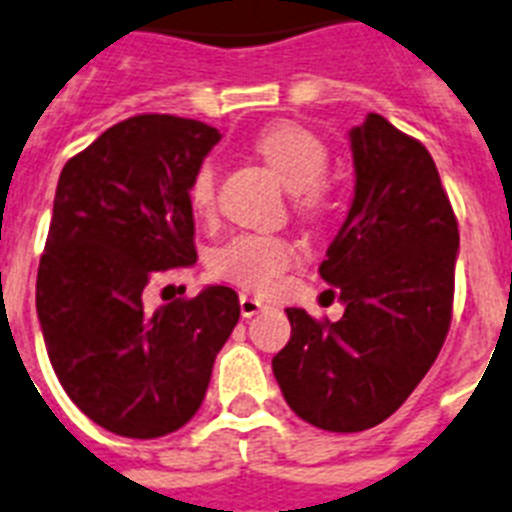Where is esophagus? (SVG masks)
<instances>
[{
  "instance_id": "34e87169",
  "label": "esophagus",
  "mask_w": 512,
  "mask_h": 512,
  "mask_svg": "<svg viewBox=\"0 0 512 512\" xmlns=\"http://www.w3.org/2000/svg\"><path fill=\"white\" fill-rule=\"evenodd\" d=\"M264 301H259V298H253V295L243 293L240 295V314H243V319H251V316H256L259 311H264Z\"/></svg>"
}]
</instances>
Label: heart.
<instances>
[{
	"instance_id": "1",
	"label": "heart",
	"mask_w": 512,
	"mask_h": 512,
	"mask_svg": "<svg viewBox=\"0 0 512 512\" xmlns=\"http://www.w3.org/2000/svg\"><path fill=\"white\" fill-rule=\"evenodd\" d=\"M253 154L282 188L293 193V206L301 217L319 219L329 209L332 190L324 180L329 149L319 135L293 122H280L256 135ZM188 198L198 217H209L214 211V170L209 164L198 167L193 175ZM290 264L293 246L277 235H238L214 253V272L253 293H269Z\"/></svg>"
}]
</instances>
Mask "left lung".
I'll return each mask as SVG.
<instances>
[{
	"mask_svg": "<svg viewBox=\"0 0 512 512\" xmlns=\"http://www.w3.org/2000/svg\"><path fill=\"white\" fill-rule=\"evenodd\" d=\"M356 190L319 274L340 322L287 308L290 340L272 358L287 405L327 432H363L408 400L453 319L460 235L432 154L371 112L350 130Z\"/></svg>",
	"mask_w": 512,
	"mask_h": 512,
	"instance_id": "1",
	"label": "left lung"
}]
</instances>
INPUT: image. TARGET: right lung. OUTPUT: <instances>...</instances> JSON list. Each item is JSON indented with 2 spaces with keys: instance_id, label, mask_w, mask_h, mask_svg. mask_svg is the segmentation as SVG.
Masks as SVG:
<instances>
[{
  "instance_id": "obj_1",
  "label": "right lung",
  "mask_w": 512,
  "mask_h": 512,
  "mask_svg": "<svg viewBox=\"0 0 512 512\" xmlns=\"http://www.w3.org/2000/svg\"><path fill=\"white\" fill-rule=\"evenodd\" d=\"M217 128L135 114L62 167L36 280V311L59 384L107 432L154 439L204 403L214 358L240 319L211 285L149 311L159 274L196 264L190 180Z\"/></svg>"
}]
</instances>
